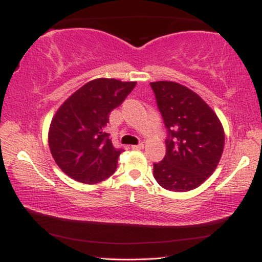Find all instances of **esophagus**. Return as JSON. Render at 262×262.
Wrapping results in <instances>:
<instances>
[{
  "mask_svg": "<svg viewBox=\"0 0 262 262\" xmlns=\"http://www.w3.org/2000/svg\"><path fill=\"white\" fill-rule=\"evenodd\" d=\"M143 147H145V145H143V142L139 143V145H135V146H132L133 149H142Z\"/></svg>",
  "mask_w": 262,
  "mask_h": 262,
  "instance_id": "34e87169",
  "label": "esophagus"
}]
</instances>
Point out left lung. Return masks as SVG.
I'll return each mask as SVG.
<instances>
[{"label":"left lung","mask_w":262,"mask_h":262,"mask_svg":"<svg viewBox=\"0 0 262 262\" xmlns=\"http://www.w3.org/2000/svg\"><path fill=\"white\" fill-rule=\"evenodd\" d=\"M150 86L168 132L166 156L154 164L160 186L186 192L202 185L215 171L224 148V129L216 113L185 85L159 80Z\"/></svg>","instance_id":"left-lung-1"}]
</instances>
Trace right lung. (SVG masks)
<instances>
[{
    "label": "right lung",
    "mask_w": 262,
    "mask_h": 262,
    "mask_svg": "<svg viewBox=\"0 0 262 262\" xmlns=\"http://www.w3.org/2000/svg\"><path fill=\"white\" fill-rule=\"evenodd\" d=\"M136 82L96 78L59 106L51 121L49 146L54 161L76 182L97 184L117 167L116 149L104 129L109 114L132 93Z\"/></svg>",
    "instance_id": "obj_1"
}]
</instances>
